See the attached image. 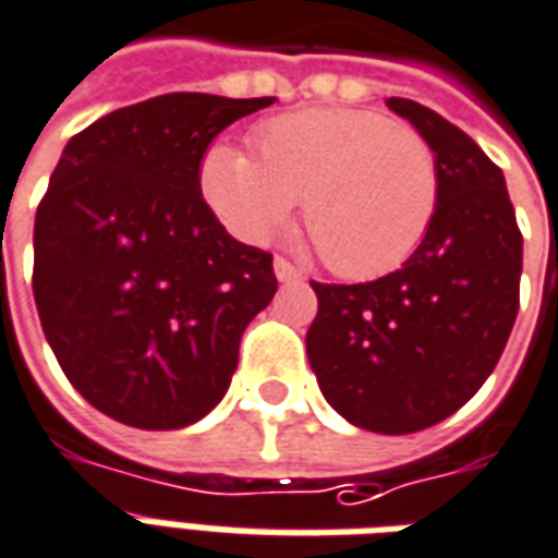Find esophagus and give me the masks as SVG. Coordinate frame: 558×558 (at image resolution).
Wrapping results in <instances>:
<instances>
[{"label":"esophagus","mask_w":558,"mask_h":558,"mask_svg":"<svg viewBox=\"0 0 558 558\" xmlns=\"http://www.w3.org/2000/svg\"><path fill=\"white\" fill-rule=\"evenodd\" d=\"M275 275H278V280H283V283H290V280H302V271L292 266L290 259H283V256H275Z\"/></svg>","instance_id":"1"}]
</instances>
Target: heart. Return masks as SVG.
I'll return each mask as SVG.
<instances>
[{"label":"heart","mask_w":558,"mask_h":558,"mask_svg":"<svg viewBox=\"0 0 558 558\" xmlns=\"http://www.w3.org/2000/svg\"><path fill=\"white\" fill-rule=\"evenodd\" d=\"M253 154L214 144L202 157V193L235 235L266 241L305 198L302 223L323 266L341 278L399 268L426 239L441 174L432 144L374 111L311 108L275 117Z\"/></svg>","instance_id":"obj_1"}]
</instances>
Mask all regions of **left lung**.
Here are the masks:
<instances>
[{"instance_id": "8db88e82", "label": "left lung", "mask_w": 558, "mask_h": 558, "mask_svg": "<svg viewBox=\"0 0 558 558\" xmlns=\"http://www.w3.org/2000/svg\"><path fill=\"white\" fill-rule=\"evenodd\" d=\"M432 144L438 211L401 268L365 283H311L307 360L353 426L411 435L456 414L493 374L520 307L523 235L505 174L432 108L389 99Z\"/></svg>"}]
</instances>
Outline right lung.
Here are the masks:
<instances>
[{"instance_id":"1","label":"right lung","mask_w":558,"mask_h":558,"mask_svg":"<svg viewBox=\"0 0 558 558\" xmlns=\"http://www.w3.org/2000/svg\"><path fill=\"white\" fill-rule=\"evenodd\" d=\"M263 99L166 93L65 144L35 214L33 292L65 377L135 428H184L223 399L241 335L278 290L271 253L202 198L198 166Z\"/></svg>"}]
</instances>
